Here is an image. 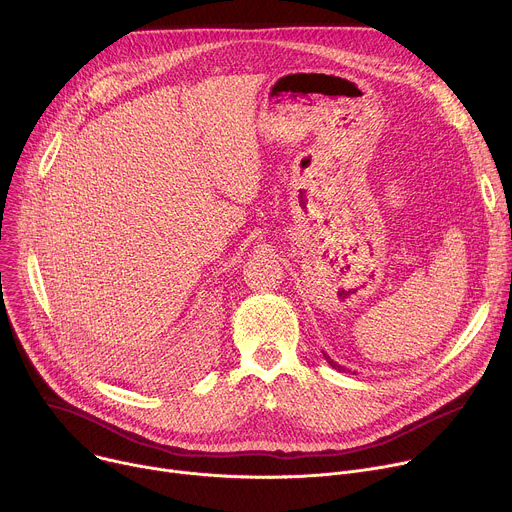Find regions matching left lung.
<instances>
[{
	"instance_id": "1",
	"label": "left lung",
	"mask_w": 512,
	"mask_h": 512,
	"mask_svg": "<svg viewBox=\"0 0 512 512\" xmlns=\"http://www.w3.org/2000/svg\"><path fill=\"white\" fill-rule=\"evenodd\" d=\"M322 354H324V358H326V362H328V364H330V367H332V369H336V371H338V373H346V369H344V367H342V364H338V362H336V360H332V358H330V356H328V354H326V352H324V350H322ZM348 373H350V371H348Z\"/></svg>"
}]
</instances>
